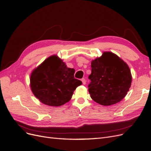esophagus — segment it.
Returning <instances> with one entry per match:
<instances>
[{"instance_id":"obj_1","label":"esophagus","mask_w":151,"mask_h":151,"mask_svg":"<svg viewBox=\"0 0 151 151\" xmlns=\"http://www.w3.org/2000/svg\"><path fill=\"white\" fill-rule=\"evenodd\" d=\"M81 81H82V83L83 84V85H85L86 84V80H85V78H82L81 79Z\"/></svg>"}]
</instances>
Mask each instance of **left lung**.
Listing matches in <instances>:
<instances>
[{"label":"left lung","mask_w":151,"mask_h":151,"mask_svg":"<svg viewBox=\"0 0 151 151\" xmlns=\"http://www.w3.org/2000/svg\"><path fill=\"white\" fill-rule=\"evenodd\" d=\"M88 92L92 100L108 106L121 101L131 87L132 76L128 64L111 52H104L91 62Z\"/></svg>","instance_id":"obj_1"}]
</instances>
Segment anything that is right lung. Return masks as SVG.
Segmentation results:
<instances>
[{"mask_svg": "<svg viewBox=\"0 0 151 151\" xmlns=\"http://www.w3.org/2000/svg\"><path fill=\"white\" fill-rule=\"evenodd\" d=\"M75 71L57 55H50L30 75L32 92L44 104L58 107L66 104L76 87L82 84L74 78Z\"/></svg>", "mask_w": 151, "mask_h": 151, "instance_id": "add662e5", "label": "right lung"}]
</instances>
